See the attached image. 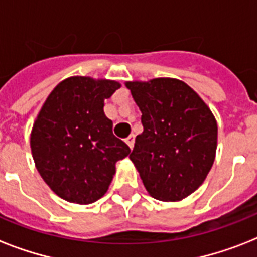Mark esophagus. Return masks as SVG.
Instances as JSON below:
<instances>
[{
  "mask_svg": "<svg viewBox=\"0 0 257 257\" xmlns=\"http://www.w3.org/2000/svg\"><path fill=\"white\" fill-rule=\"evenodd\" d=\"M125 143L128 144L129 148L132 149L133 145H135V136H133V135H131V136L126 137V139H125Z\"/></svg>",
  "mask_w": 257,
  "mask_h": 257,
  "instance_id": "34e87169",
  "label": "esophagus"
}]
</instances>
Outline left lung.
Listing matches in <instances>:
<instances>
[{"instance_id":"1","label":"left lung","mask_w":257,"mask_h":257,"mask_svg":"<svg viewBox=\"0 0 257 257\" xmlns=\"http://www.w3.org/2000/svg\"><path fill=\"white\" fill-rule=\"evenodd\" d=\"M141 110L143 133L129 155L145 189L161 201H180L211 171L217 122L197 93L176 78L126 82Z\"/></svg>"}]
</instances>
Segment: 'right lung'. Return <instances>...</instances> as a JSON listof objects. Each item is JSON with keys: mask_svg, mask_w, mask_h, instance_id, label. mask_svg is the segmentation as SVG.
Segmentation results:
<instances>
[{"mask_svg": "<svg viewBox=\"0 0 257 257\" xmlns=\"http://www.w3.org/2000/svg\"><path fill=\"white\" fill-rule=\"evenodd\" d=\"M120 84L69 77L52 90L34 121L30 148L36 168L61 199L90 204L106 193L116 163L131 152L113 135L104 100Z\"/></svg>", "mask_w": 257, "mask_h": 257, "instance_id": "right-lung-1", "label": "right lung"}]
</instances>
